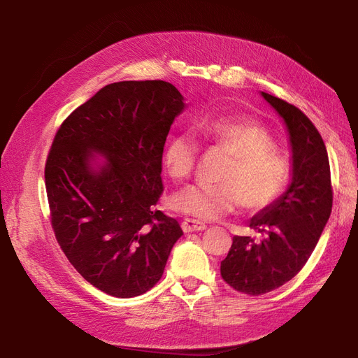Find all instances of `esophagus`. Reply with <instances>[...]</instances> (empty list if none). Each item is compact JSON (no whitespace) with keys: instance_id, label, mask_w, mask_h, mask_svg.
Instances as JSON below:
<instances>
[{"instance_id":"esophagus-1","label":"esophagus","mask_w":358,"mask_h":358,"mask_svg":"<svg viewBox=\"0 0 358 358\" xmlns=\"http://www.w3.org/2000/svg\"><path fill=\"white\" fill-rule=\"evenodd\" d=\"M181 227L186 234L189 232H199V231H204L206 229V224L199 222V220H192V218H185L183 223H181Z\"/></svg>"}]
</instances>
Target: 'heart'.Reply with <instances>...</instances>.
I'll use <instances>...</instances> for the list:
<instances>
[{"label": "heart", "mask_w": 358, "mask_h": 358, "mask_svg": "<svg viewBox=\"0 0 358 358\" xmlns=\"http://www.w3.org/2000/svg\"><path fill=\"white\" fill-rule=\"evenodd\" d=\"M200 131L204 138L232 154V159L222 175L223 183L189 186L175 195L173 206L180 212L212 222L241 203L250 210H262L285 191L289 163L275 149V140L264 126L252 120L220 118L204 121ZM199 152L192 134L172 135L163 150L166 169L175 180H187Z\"/></svg>", "instance_id": "b5f03b06"}]
</instances>
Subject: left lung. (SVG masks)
<instances>
[{
	"instance_id": "1",
	"label": "left lung",
	"mask_w": 358,
	"mask_h": 358,
	"mask_svg": "<svg viewBox=\"0 0 358 358\" xmlns=\"http://www.w3.org/2000/svg\"><path fill=\"white\" fill-rule=\"evenodd\" d=\"M283 120L291 146V183L286 192L249 220L263 238H232L220 272L227 285L248 295L283 286L306 264L331 217L329 158L322 135L295 106L262 92Z\"/></svg>"
}]
</instances>
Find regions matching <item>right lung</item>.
Returning <instances> with one entry per match:
<instances>
[{
	"label": "right lung",
	"mask_w": 358,
	"mask_h": 358,
	"mask_svg": "<svg viewBox=\"0 0 358 358\" xmlns=\"http://www.w3.org/2000/svg\"><path fill=\"white\" fill-rule=\"evenodd\" d=\"M185 108L171 83H112L52 143L44 180L53 232L81 277L106 294L148 292L183 235L155 204L166 136Z\"/></svg>",
	"instance_id": "right-lung-1"
}]
</instances>
